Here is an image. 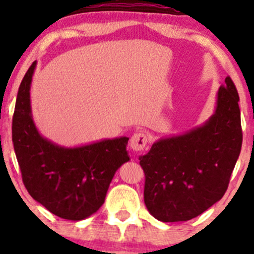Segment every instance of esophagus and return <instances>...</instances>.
<instances>
[{
	"instance_id": "34e87169",
	"label": "esophagus",
	"mask_w": 254,
	"mask_h": 254,
	"mask_svg": "<svg viewBox=\"0 0 254 254\" xmlns=\"http://www.w3.org/2000/svg\"><path fill=\"white\" fill-rule=\"evenodd\" d=\"M148 143V136L144 132H136L130 139L131 149L135 151H141L145 148Z\"/></svg>"
}]
</instances>
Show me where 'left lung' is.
Here are the masks:
<instances>
[{
  "instance_id": "left-lung-1",
  "label": "left lung",
  "mask_w": 254,
  "mask_h": 254,
  "mask_svg": "<svg viewBox=\"0 0 254 254\" xmlns=\"http://www.w3.org/2000/svg\"><path fill=\"white\" fill-rule=\"evenodd\" d=\"M239 94L229 76L214 115L183 135L160 138L139 156L144 203L162 222L197 217L223 197L243 144Z\"/></svg>"
}]
</instances>
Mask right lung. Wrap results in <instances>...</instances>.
Masks as SVG:
<instances>
[{
	"instance_id": "right-lung-1",
	"label": "right lung",
	"mask_w": 254,
	"mask_h": 254,
	"mask_svg": "<svg viewBox=\"0 0 254 254\" xmlns=\"http://www.w3.org/2000/svg\"><path fill=\"white\" fill-rule=\"evenodd\" d=\"M32 63L17 92L11 136L22 182L34 200L56 216L81 221L99 210L110 183L130 160L127 137L81 147H61L43 137L32 118Z\"/></svg>"
}]
</instances>
